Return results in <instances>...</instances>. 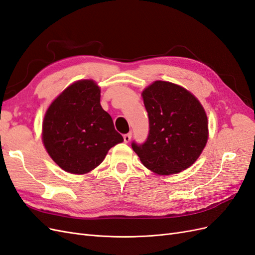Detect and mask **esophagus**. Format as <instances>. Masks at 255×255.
Wrapping results in <instances>:
<instances>
[{
	"instance_id": "esophagus-1",
	"label": "esophagus",
	"mask_w": 255,
	"mask_h": 255,
	"mask_svg": "<svg viewBox=\"0 0 255 255\" xmlns=\"http://www.w3.org/2000/svg\"><path fill=\"white\" fill-rule=\"evenodd\" d=\"M130 138H132V133H127L123 135V139H125V142H128L130 140Z\"/></svg>"
}]
</instances>
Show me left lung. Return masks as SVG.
<instances>
[{"mask_svg":"<svg viewBox=\"0 0 255 255\" xmlns=\"http://www.w3.org/2000/svg\"><path fill=\"white\" fill-rule=\"evenodd\" d=\"M149 117L144 142H132L141 163L153 172H181L200 156L207 141V117L202 105L185 88L156 81L142 91Z\"/></svg>","mask_w":255,"mask_h":255,"instance_id":"left-lung-1","label":"left lung"}]
</instances>
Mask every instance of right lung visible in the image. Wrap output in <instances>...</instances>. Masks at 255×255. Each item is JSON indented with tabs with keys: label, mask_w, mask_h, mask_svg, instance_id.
Returning <instances> with one entry per match:
<instances>
[{
	"label": "right lung",
	"mask_w": 255,
	"mask_h": 255,
	"mask_svg": "<svg viewBox=\"0 0 255 255\" xmlns=\"http://www.w3.org/2000/svg\"><path fill=\"white\" fill-rule=\"evenodd\" d=\"M100 88L79 81L54 100L44 116L42 140L52 159L65 171L84 174L98 167L123 137L100 104Z\"/></svg>",
	"instance_id": "1"
}]
</instances>
